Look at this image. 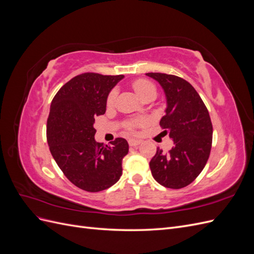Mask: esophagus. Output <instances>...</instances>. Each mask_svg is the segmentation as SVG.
Segmentation results:
<instances>
[{"instance_id": "34e87169", "label": "esophagus", "mask_w": 254, "mask_h": 254, "mask_svg": "<svg viewBox=\"0 0 254 254\" xmlns=\"http://www.w3.org/2000/svg\"><path fill=\"white\" fill-rule=\"evenodd\" d=\"M128 143H129V145L130 146H137V145H140L141 143H142V141L141 140H135V139H131V140H129L128 141Z\"/></svg>"}]
</instances>
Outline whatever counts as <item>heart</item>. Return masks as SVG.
<instances>
[{
	"label": "heart",
	"mask_w": 254,
	"mask_h": 254,
	"mask_svg": "<svg viewBox=\"0 0 254 254\" xmlns=\"http://www.w3.org/2000/svg\"><path fill=\"white\" fill-rule=\"evenodd\" d=\"M132 87H133L134 91L137 93V95H139L140 97H142L143 99L145 97L149 96V95H156V88H155V86H153V84L150 81L146 80V79H137V80H135L133 82V84H132ZM115 97H117V91L112 90L110 92V94L108 95V98H107V104L112 105L114 103ZM136 124H139V123H137V122H130V123H128V124H127V128L129 130H132L133 127Z\"/></svg>",
	"instance_id": "b5f03b06"
}]
</instances>
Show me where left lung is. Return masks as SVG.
Listing matches in <instances>:
<instances>
[{"label": "left lung", "instance_id": "left-lung-1", "mask_svg": "<svg viewBox=\"0 0 254 254\" xmlns=\"http://www.w3.org/2000/svg\"><path fill=\"white\" fill-rule=\"evenodd\" d=\"M160 83L166 97L165 114L160 121L163 133L174 147L164 153L157 148L150 162L155 180L168 189H182L203 170L212 146L213 126L201 97L190 82L175 75L146 73Z\"/></svg>", "mask_w": 254, "mask_h": 254}]
</instances>
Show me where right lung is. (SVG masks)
Here are the masks:
<instances>
[{"label":"right lung","instance_id":"1","mask_svg":"<svg viewBox=\"0 0 254 254\" xmlns=\"http://www.w3.org/2000/svg\"><path fill=\"white\" fill-rule=\"evenodd\" d=\"M124 75L83 73L60 88L51 104L47 137L54 160L74 186L101 191L122 176L128 142L118 137L110 145L94 139L95 118L106 112L107 98Z\"/></svg>","mask_w":254,"mask_h":254}]
</instances>
